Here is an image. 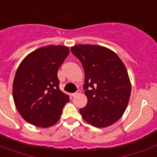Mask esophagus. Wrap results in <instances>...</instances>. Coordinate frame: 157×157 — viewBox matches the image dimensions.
<instances>
[{"mask_svg": "<svg viewBox=\"0 0 157 157\" xmlns=\"http://www.w3.org/2000/svg\"><path fill=\"white\" fill-rule=\"evenodd\" d=\"M81 94V90H77L76 92H75V93L71 94V97H75V96L78 95V94Z\"/></svg>", "mask_w": 157, "mask_h": 157, "instance_id": "34e87169", "label": "esophagus"}]
</instances>
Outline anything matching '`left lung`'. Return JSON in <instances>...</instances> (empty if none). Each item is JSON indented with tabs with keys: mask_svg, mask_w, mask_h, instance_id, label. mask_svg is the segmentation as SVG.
<instances>
[{
	"mask_svg": "<svg viewBox=\"0 0 157 157\" xmlns=\"http://www.w3.org/2000/svg\"><path fill=\"white\" fill-rule=\"evenodd\" d=\"M71 51L81 62L85 71L87 104L80 109L91 125L104 128L123 116L129 103L131 83L126 67L114 51L104 46L77 45Z\"/></svg>",
	"mask_w": 157,
	"mask_h": 157,
	"instance_id": "left-lung-1",
	"label": "left lung"
}]
</instances>
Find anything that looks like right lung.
I'll use <instances>...</instances> for the list:
<instances>
[{
    "label": "right lung",
    "instance_id": "right-lung-1",
    "mask_svg": "<svg viewBox=\"0 0 157 157\" xmlns=\"http://www.w3.org/2000/svg\"><path fill=\"white\" fill-rule=\"evenodd\" d=\"M64 45L36 49L23 59L13 82L15 107L26 121L41 128L55 124L69 97L59 90L58 70L67 55Z\"/></svg>",
    "mask_w": 157,
    "mask_h": 157
}]
</instances>
